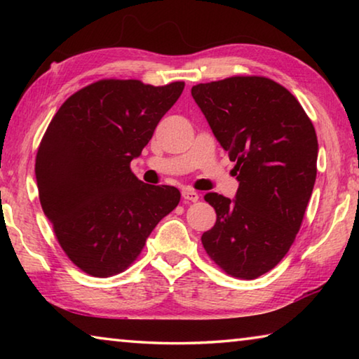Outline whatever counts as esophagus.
<instances>
[{
  "mask_svg": "<svg viewBox=\"0 0 359 359\" xmlns=\"http://www.w3.org/2000/svg\"><path fill=\"white\" fill-rule=\"evenodd\" d=\"M182 198L185 199V201L188 203H196L199 199V194L194 191V190H190V188H187V190L182 191Z\"/></svg>",
  "mask_w": 359,
  "mask_h": 359,
  "instance_id": "esophagus-1",
  "label": "esophagus"
}]
</instances>
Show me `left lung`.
Wrapping results in <instances>:
<instances>
[{"label":"left lung","instance_id":"8db88e82","mask_svg":"<svg viewBox=\"0 0 359 359\" xmlns=\"http://www.w3.org/2000/svg\"><path fill=\"white\" fill-rule=\"evenodd\" d=\"M191 96L239 182L234 199L204 196L217 222L201 242L226 274L252 280L280 263L301 228L317 177V135L294 96L271 79L198 83Z\"/></svg>","mask_w":359,"mask_h":359}]
</instances>
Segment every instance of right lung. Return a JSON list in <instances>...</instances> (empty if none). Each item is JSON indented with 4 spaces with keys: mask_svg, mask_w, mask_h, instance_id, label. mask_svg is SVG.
<instances>
[{
    "mask_svg": "<svg viewBox=\"0 0 359 359\" xmlns=\"http://www.w3.org/2000/svg\"><path fill=\"white\" fill-rule=\"evenodd\" d=\"M184 87L106 79L69 96L48 125L34 166L39 201L65 253L87 274L125 271L177 208V188L144 184L130 163Z\"/></svg>",
    "mask_w": 359,
    "mask_h": 359,
    "instance_id": "obj_1",
    "label": "right lung"
}]
</instances>
